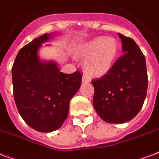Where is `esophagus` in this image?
Wrapping results in <instances>:
<instances>
[{"label":"esophagus","instance_id":"obj_1","mask_svg":"<svg viewBox=\"0 0 159 159\" xmlns=\"http://www.w3.org/2000/svg\"><path fill=\"white\" fill-rule=\"evenodd\" d=\"M91 82V78L87 75H83L82 76V82L83 83H87V82Z\"/></svg>","mask_w":159,"mask_h":159}]
</instances>
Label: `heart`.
<instances>
[{
	"instance_id": "heart-1",
	"label": "heart",
	"mask_w": 159,
	"mask_h": 159,
	"mask_svg": "<svg viewBox=\"0 0 159 159\" xmlns=\"http://www.w3.org/2000/svg\"><path fill=\"white\" fill-rule=\"evenodd\" d=\"M78 55L86 58L85 68L90 74L102 77L111 69L118 53L115 39L98 37L82 44Z\"/></svg>"
}]
</instances>
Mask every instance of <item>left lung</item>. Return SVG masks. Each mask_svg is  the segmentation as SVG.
Masks as SVG:
<instances>
[{
    "label": "left lung",
    "mask_w": 159,
    "mask_h": 159,
    "mask_svg": "<svg viewBox=\"0 0 159 159\" xmlns=\"http://www.w3.org/2000/svg\"><path fill=\"white\" fill-rule=\"evenodd\" d=\"M124 54L106 74L92 80L93 106L107 123L121 124L135 117L147 95L145 57L129 37L119 34Z\"/></svg>",
    "instance_id": "8db88e82"
}]
</instances>
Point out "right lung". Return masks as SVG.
Instances as JSON below:
<instances>
[{
	"mask_svg": "<svg viewBox=\"0 0 159 159\" xmlns=\"http://www.w3.org/2000/svg\"><path fill=\"white\" fill-rule=\"evenodd\" d=\"M50 34L34 39L19 51L12 67L15 102L25 123L39 132L59 129L69 112V102L82 83V73L66 74L53 61L42 62L41 44Z\"/></svg>",
	"mask_w": 159,
	"mask_h": 159,
	"instance_id": "obj_1",
	"label": "right lung"
}]
</instances>
